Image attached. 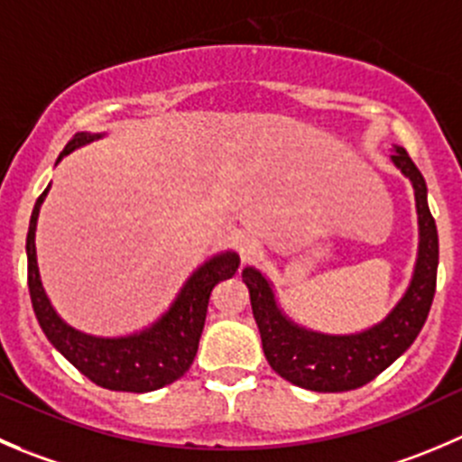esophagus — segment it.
Masks as SVG:
<instances>
[{
	"label": "esophagus",
	"mask_w": 462,
	"mask_h": 462,
	"mask_svg": "<svg viewBox=\"0 0 462 462\" xmlns=\"http://www.w3.org/2000/svg\"><path fill=\"white\" fill-rule=\"evenodd\" d=\"M239 253H241V262L254 263L259 257H262V245H259V241L253 239V236H245L239 245Z\"/></svg>",
	"instance_id": "34e87169"
}]
</instances>
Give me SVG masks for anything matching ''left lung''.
<instances>
[{"mask_svg": "<svg viewBox=\"0 0 462 462\" xmlns=\"http://www.w3.org/2000/svg\"><path fill=\"white\" fill-rule=\"evenodd\" d=\"M391 160L413 182L420 221V250L413 280L404 298L379 325L350 336L309 331L280 311L271 284L254 268H244L253 316L262 334V347L271 368L286 382L316 393L355 391L373 382L418 338L431 309L438 277V230L427 203V182L409 158L395 146Z\"/></svg>", "mask_w": 462, "mask_h": 462, "instance_id": "1", "label": "left lung"}]
</instances>
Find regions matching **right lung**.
Here are the masks:
<instances>
[{
    "label": "right lung",
    "mask_w": 462,
    "mask_h": 462,
    "mask_svg": "<svg viewBox=\"0 0 462 462\" xmlns=\"http://www.w3.org/2000/svg\"><path fill=\"white\" fill-rule=\"evenodd\" d=\"M98 137L101 135L76 133L67 142L65 151L58 155V160ZM47 191L49 187L35 200L29 235H26L29 293L44 336L76 370H80L89 382L107 388V391L149 393L180 379L194 364V356L199 352V340L203 334L212 289L221 280L235 275L239 268V254L223 253L205 262L182 286L171 309L149 329L122 336V338H98V336L83 334L67 325L53 311L42 289V282H40L38 259H35V226H38L40 205H42Z\"/></svg>",
    "instance_id": "obj_1"
}]
</instances>
